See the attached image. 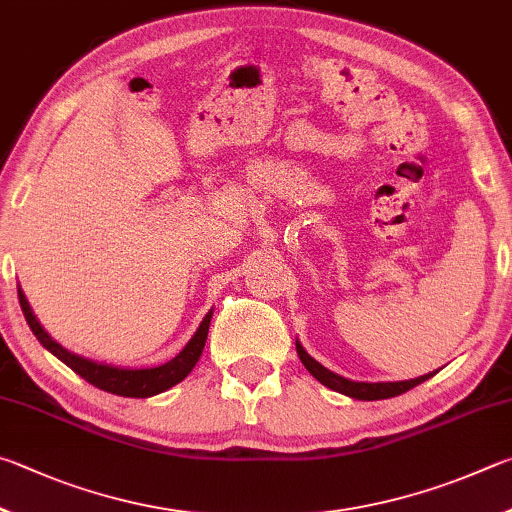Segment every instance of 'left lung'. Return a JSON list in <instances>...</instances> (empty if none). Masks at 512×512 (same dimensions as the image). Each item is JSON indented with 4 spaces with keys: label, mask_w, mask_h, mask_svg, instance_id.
Segmentation results:
<instances>
[{
    "label": "left lung",
    "mask_w": 512,
    "mask_h": 512,
    "mask_svg": "<svg viewBox=\"0 0 512 512\" xmlns=\"http://www.w3.org/2000/svg\"><path fill=\"white\" fill-rule=\"evenodd\" d=\"M297 353L301 357V362L306 369L310 371V375H315V378L324 384V387L333 389L337 393H344L348 398H355V400H384V398H396L400 393H405L409 389H414L416 384L425 382L436 375V371L427 373V375H420V378L414 380H402V382H355V380H348L342 378V375L333 373L330 369H326L324 364H319L315 357H310L306 353V348L301 346V342L297 339Z\"/></svg>",
    "instance_id": "obj_1"
}]
</instances>
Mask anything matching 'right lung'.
<instances>
[{
  "instance_id": "right-lung-1",
  "label": "right lung",
  "mask_w": 512,
  "mask_h": 512,
  "mask_svg": "<svg viewBox=\"0 0 512 512\" xmlns=\"http://www.w3.org/2000/svg\"><path fill=\"white\" fill-rule=\"evenodd\" d=\"M17 297H20V306H22L26 324H29L33 335L38 337V342L47 348L49 353L56 355L60 362H65L71 371L78 373L80 378H85L89 384H94L98 389L114 393V396H123V398H150L170 387H175L177 382H182L186 375L193 371L197 360H200L206 344V335H209L211 317H213V310L206 312V317L202 319L200 328L195 330V335L188 339V344L170 362L150 366V369H123V366L94 362V360H87L83 355L67 351L65 346H60L56 339L42 328L38 317L33 315V310L29 306V301H26L20 285H17Z\"/></svg>"
}]
</instances>
